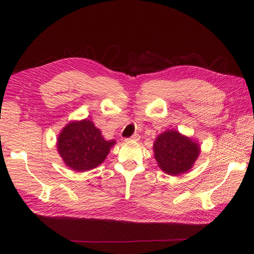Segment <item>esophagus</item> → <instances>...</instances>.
Segmentation results:
<instances>
[{"mask_svg":"<svg viewBox=\"0 0 254 254\" xmlns=\"http://www.w3.org/2000/svg\"><path fill=\"white\" fill-rule=\"evenodd\" d=\"M139 137H141V136H139L138 134H133L131 137L126 138V142H128V141H138Z\"/></svg>","mask_w":254,"mask_h":254,"instance_id":"obj_1","label":"esophagus"}]
</instances>
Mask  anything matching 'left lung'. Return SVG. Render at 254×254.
Here are the masks:
<instances>
[{
    "label": "left lung",
    "mask_w": 254,
    "mask_h": 254,
    "mask_svg": "<svg viewBox=\"0 0 254 254\" xmlns=\"http://www.w3.org/2000/svg\"><path fill=\"white\" fill-rule=\"evenodd\" d=\"M154 154L161 170L178 176L192 168L199 155V145L178 131L168 130L156 138Z\"/></svg>",
    "instance_id": "8db88e82"
}]
</instances>
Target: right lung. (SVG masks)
<instances>
[{"mask_svg": "<svg viewBox=\"0 0 254 254\" xmlns=\"http://www.w3.org/2000/svg\"><path fill=\"white\" fill-rule=\"evenodd\" d=\"M115 139L106 141L99 128L88 119L66 124L58 137V152L64 164L82 172L96 168L109 154Z\"/></svg>", "mask_w": 254, "mask_h": 254, "instance_id": "obj_1", "label": "right lung"}]
</instances>
